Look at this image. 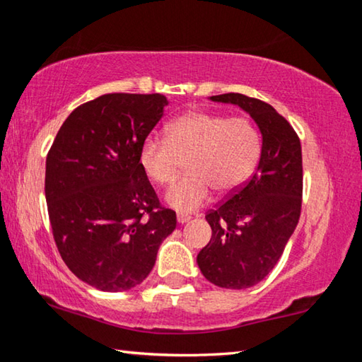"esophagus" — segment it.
<instances>
[{
  "mask_svg": "<svg viewBox=\"0 0 362 362\" xmlns=\"http://www.w3.org/2000/svg\"><path fill=\"white\" fill-rule=\"evenodd\" d=\"M189 220H192V217L188 216V214H177V222L179 223H187V222H189Z\"/></svg>",
  "mask_w": 362,
  "mask_h": 362,
  "instance_id": "1",
  "label": "esophagus"
}]
</instances>
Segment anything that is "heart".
Wrapping results in <instances>:
<instances>
[{
    "instance_id": "b5f03b06",
    "label": "heart",
    "mask_w": 362,
    "mask_h": 362,
    "mask_svg": "<svg viewBox=\"0 0 362 362\" xmlns=\"http://www.w3.org/2000/svg\"><path fill=\"white\" fill-rule=\"evenodd\" d=\"M260 155V131L249 118L193 110L169 122L166 137H146L139 164L151 182L169 185L187 159L188 174L168 189L166 203L192 212L209 201L212 188L223 194L241 188Z\"/></svg>"
}]
</instances>
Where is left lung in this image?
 <instances>
[{
	"label": "left lung",
	"instance_id": "obj_1",
	"mask_svg": "<svg viewBox=\"0 0 362 362\" xmlns=\"http://www.w3.org/2000/svg\"><path fill=\"white\" fill-rule=\"evenodd\" d=\"M250 115L262 132L255 174L206 214L212 238L198 254L207 281L225 289L259 284L276 265L302 211V145L293 127L269 103L243 94L212 95Z\"/></svg>",
	"mask_w": 362,
	"mask_h": 362
}]
</instances>
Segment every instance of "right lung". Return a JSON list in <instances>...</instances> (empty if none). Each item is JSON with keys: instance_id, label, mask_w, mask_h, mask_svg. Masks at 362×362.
<instances>
[{"instance_id": "add662e5", "label": "right lung", "mask_w": 362, "mask_h": 362, "mask_svg": "<svg viewBox=\"0 0 362 362\" xmlns=\"http://www.w3.org/2000/svg\"><path fill=\"white\" fill-rule=\"evenodd\" d=\"M161 94H105L73 110L46 158V203L65 265L105 292L129 291L155 267L175 230L139 164L163 118Z\"/></svg>"}]
</instances>
